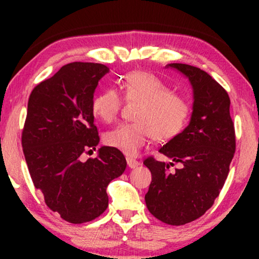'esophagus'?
Segmentation results:
<instances>
[{"mask_svg": "<svg viewBox=\"0 0 259 259\" xmlns=\"http://www.w3.org/2000/svg\"><path fill=\"white\" fill-rule=\"evenodd\" d=\"M126 160H127V165H128L130 168H136V167H138V166L140 165V162L138 161L137 159H133V158H131V157L126 158Z\"/></svg>", "mask_w": 259, "mask_h": 259, "instance_id": "1", "label": "esophagus"}]
</instances>
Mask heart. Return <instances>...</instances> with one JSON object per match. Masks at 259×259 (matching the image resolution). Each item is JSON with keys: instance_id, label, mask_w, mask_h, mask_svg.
Segmentation results:
<instances>
[{"instance_id": "b5f03b06", "label": "heart", "mask_w": 259, "mask_h": 259, "mask_svg": "<svg viewBox=\"0 0 259 259\" xmlns=\"http://www.w3.org/2000/svg\"><path fill=\"white\" fill-rule=\"evenodd\" d=\"M125 99L138 102L134 122L121 123L105 136V143L127 155H134L153 137L164 143L182 132L190 116V105L175 94L167 84L153 74L134 70L121 81ZM121 97L114 88L99 92L92 100V111L105 122L116 119Z\"/></svg>"}]
</instances>
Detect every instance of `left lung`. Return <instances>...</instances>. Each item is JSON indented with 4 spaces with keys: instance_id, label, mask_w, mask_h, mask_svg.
Masks as SVG:
<instances>
[{
    "instance_id": "obj_1",
    "label": "left lung",
    "mask_w": 259,
    "mask_h": 259,
    "mask_svg": "<svg viewBox=\"0 0 259 259\" xmlns=\"http://www.w3.org/2000/svg\"><path fill=\"white\" fill-rule=\"evenodd\" d=\"M166 67L189 79L193 88L192 115L189 126L159 150L172 162L145 159L152 173L145 201L159 221L184 225L201 217L224 186L236 151L235 126L228 92L210 74L185 63ZM175 162L181 167L169 172Z\"/></svg>"
}]
</instances>
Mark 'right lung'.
Listing matches in <instances>:
<instances>
[{
	"label": "right lung",
	"mask_w": 259,
	"mask_h": 259,
	"mask_svg": "<svg viewBox=\"0 0 259 259\" xmlns=\"http://www.w3.org/2000/svg\"><path fill=\"white\" fill-rule=\"evenodd\" d=\"M107 66L72 62L31 92L22 131V147L34 186L62 219L82 224L108 206V184L126 168L119 150L102 146L98 157L82 154L98 146L92 100Z\"/></svg>",
	"instance_id": "right-lung-1"
}]
</instances>
